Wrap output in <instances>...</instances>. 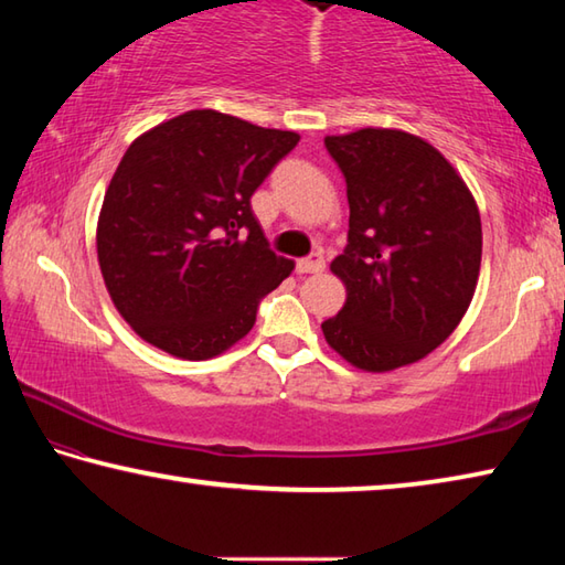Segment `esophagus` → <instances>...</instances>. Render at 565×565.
I'll use <instances>...</instances> for the list:
<instances>
[{
	"mask_svg": "<svg viewBox=\"0 0 565 565\" xmlns=\"http://www.w3.org/2000/svg\"><path fill=\"white\" fill-rule=\"evenodd\" d=\"M323 266H327V262H323V254L313 252L311 256H306V259L296 264V271H299V274H319V271H323Z\"/></svg>",
	"mask_w": 565,
	"mask_h": 565,
	"instance_id": "esophagus-1",
	"label": "esophagus"
}]
</instances>
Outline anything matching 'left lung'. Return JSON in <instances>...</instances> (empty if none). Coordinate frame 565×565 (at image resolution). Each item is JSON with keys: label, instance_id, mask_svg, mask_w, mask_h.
<instances>
[{"label": "left lung", "instance_id": "8db88e82", "mask_svg": "<svg viewBox=\"0 0 565 565\" xmlns=\"http://www.w3.org/2000/svg\"><path fill=\"white\" fill-rule=\"evenodd\" d=\"M347 179V248L331 271L347 303L323 321L353 366L391 371L444 343L481 269V216L456 169L414 134L359 129L323 139Z\"/></svg>", "mask_w": 565, "mask_h": 565}]
</instances>
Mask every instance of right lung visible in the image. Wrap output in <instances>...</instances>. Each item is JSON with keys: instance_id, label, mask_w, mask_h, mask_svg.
Listing matches in <instances>:
<instances>
[{"instance_id": "obj_1", "label": "right lung", "mask_w": 565, "mask_h": 565, "mask_svg": "<svg viewBox=\"0 0 565 565\" xmlns=\"http://www.w3.org/2000/svg\"><path fill=\"white\" fill-rule=\"evenodd\" d=\"M296 145L294 131L194 109L127 149L104 194L97 254L141 339L204 361L252 331L264 296L294 269L269 248L252 196Z\"/></svg>"}]
</instances>
